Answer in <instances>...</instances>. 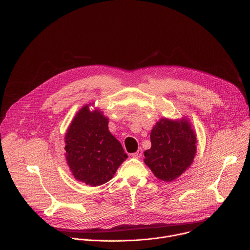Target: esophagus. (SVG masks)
Listing matches in <instances>:
<instances>
[{
	"label": "esophagus",
	"instance_id": "obj_1",
	"mask_svg": "<svg viewBox=\"0 0 250 250\" xmlns=\"http://www.w3.org/2000/svg\"><path fill=\"white\" fill-rule=\"evenodd\" d=\"M141 155H142V149H141V148H138L136 152L132 153V157H133V158H140Z\"/></svg>",
	"mask_w": 250,
	"mask_h": 250
}]
</instances>
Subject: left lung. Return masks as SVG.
Masks as SVG:
<instances>
[{"instance_id":"obj_1","label":"left lung","mask_w":250,"mask_h":250,"mask_svg":"<svg viewBox=\"0 0 250 250\" xmlns=\"http://www.w3.org/2000/svg\"><path fill=\"white\" fill-rule=\"evenodd\" d=\"M151 148L145 151V163L158 179L171 182L193 163L197 137L187 119H161L150 133Z\"/></svg>"}]
</instances>
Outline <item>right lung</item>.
I'll return each instance as SVG.
<instances>
[{
  "label": "right lung",
  "mask_w": 250,
  "mask_h": 250,
  "mask_svg": "<svg viewBox=\"0 0 250 250\" xmlns=\"http://www.w3.org/2000/svg\"><path fill=\"white\" fill-rule=\"evenodd\" d=\"M89 104L77 113L65 134L66 160L78 181L92 187L110 181L127 158L121 142L109 130V119Z\"/></svg>",
  "instance_id": "right-lung-1"
}]
</instances>
